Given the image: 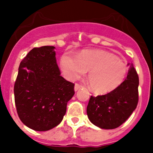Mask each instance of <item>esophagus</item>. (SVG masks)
<instances>
[{
	"label": "esophagus",
	"mask_w": 153,
	"mask_h": 153,
	"mask_svg": "<svg viewBox=\"0 0 153 153\" xmlns=\"http://www.w3.org/2000/svg\"><path fill=\"white\" fill-rule=\"evenodd\" d=\"M82 87H83V86H81V85H80V84H75V91H78V89H81V88H82Z\"/></svg>",
	"instance_id": "obj_1"
}]
</instances>
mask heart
I'll list each match as a JSON object with an SVG mask.
<instances>
[{
	"mask_svg": "<svg viewBox=\"0 0 153 153\" xmlns=\"http://www.w3.org/2000/svg\"><path fill=\"white\" fill-rule=\"evenodd\" d=\"M60 64L64 75L70 81L78 79L89 72V87L98 94L109 93L116 89L128 72L124 61L103 50H84L77 57L64 54Z\"/></svg>",
	"mask_w": 153,
	"mask_h": 153,
	"instance_id": "obj_1",
	"label": "heart"
}]
</instances>
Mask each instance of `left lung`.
Returning a JSON list of instances; mask_svg holds the SVG:
<instances>
[{"label": "left lung", "mask_w": 153, "mask_h": 153, "mask_svg": "<svg viewBox=\"0 0 153 153\" xmlns=\"http://www.w3.org/2000/svg\"><path fill=\"white\" fill-rule=\"evenodd\" d=\"M138 75L131 64L126 79L116 89L106 95H91L86 108L89 121L106 129L121 126L138 105Z\"/></svg>", "instance_id": "8db88e82"}]
</instances>
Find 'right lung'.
I'll return each instance as SVG.
<instances>
[{
    "instance_id": "1",
    "label": "right lung",
    "mask_w": 153,
    "mask_h": 153,
    "mask_svg": "<svg viewBox=\"0 0 153 153\" xmlns=\"http://www.w3.org/2000/svg\"><path fill=\"white\" fill-rule=\"evenodd\" d=\"M75 84L61 76L55 47H35L21 61L14 85L16 110L30 129L47 131L58 126L75 94Z\"/></svg>"
}]
</instances>
